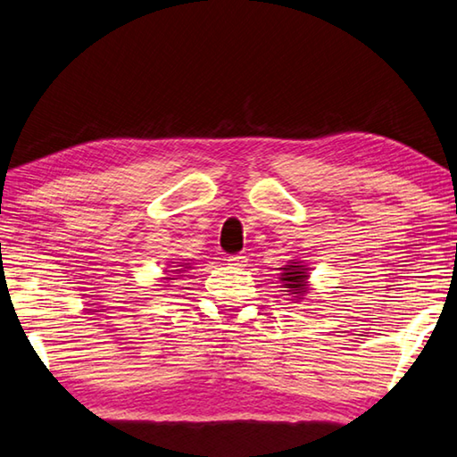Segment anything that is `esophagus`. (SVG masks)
<instances>
[{
	"instance_id": "obj_1",
	"label": "esophagus",
	"mask_w": 457,
	"mask_h": 457,
	"mask_svg": "<svg viewBox=\"0 0 457 457\" xmlns=\"http://www.w3.org/2000/svg\"><path fill=\"white\" fill-rule=\"evenodd\" d=\"M227 262L230 266H245L246 256L245 254H230V256H227Z\"/></svg>"
}]
</instances>
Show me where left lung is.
Segmentation results:
<instances>
[{
  "label": "left lung",
  "mask_w": 457,
  "mask_h": 457,
  "mask_svg": "<svg viewBox=\"0 0 457 457\" xmlns=\"http://www.w3.org/2000/svg\"><path fill=\"white\" fill-rule=\"evenodd\" d=\"M280 280L284 282V288H290V295L303 296L306 295V269L303 266L292 262L284 269V274L280 277Z\"/></svg>",
  "instance_id": "left-lung-1"
}]
</instances>
